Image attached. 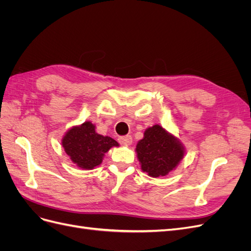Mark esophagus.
<instances>
[{"instance_id": "34e87169", "label": "esophagus", "mask_w": 251, "mask_h": 251, "mask_svg": "<svg viewBox=\"0 0 251 251\" xmlns=\"http://www.w3.org/2000/svg\"><path fill=\"white\" fill-rule=\"evenodd\" d=\"M118 140H119V143L121 144V146H124V147L131 146V143L133 142V139H132V137H131L130 135L123 136V137H119Z\"/></svg>"}]
</instances>
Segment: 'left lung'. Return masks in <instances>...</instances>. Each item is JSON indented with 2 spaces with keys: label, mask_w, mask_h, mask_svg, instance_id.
<instances>
[{
  "label": "left lung",
  "mask_w": 251,
  "mask_h": 251,
  "mask_svg": "<svg viewBox=\"0 0 251 251\" xmlns=\"http://www.w3.org/2000/svg\"><path fill=\"white\" fill-rule=\"evenodd\" d=\"M142 172L151 178L176 170L185 155L183 143L159 125L148 127L135 149Z\"/></svg>",
  "instance_id": "1"
}]
</instances>
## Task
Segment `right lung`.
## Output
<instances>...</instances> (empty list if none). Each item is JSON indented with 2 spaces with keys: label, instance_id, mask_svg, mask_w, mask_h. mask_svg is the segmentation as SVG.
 Returning a JSON list of instances; mask_svg holds the SVG:
<instances>
[{
  "label": "right lung",
  "instance_id": "right-lung-1",
  "mask_svg": "<svg viewBox=\"0 0 251 251\" xmlns=\"http://www.w3.org/2000/svg\"><path fill=\"white\" fill-rule=\"evenodd\" d=\"M62 146L77 168L90 171L100 166L105 153L113 147H119V143L109 136L98 134L95 125L87 120L65 133Z\"/></svg>",
  "mask_w": 251,
  "mask_h": 251
}]
</instances>
